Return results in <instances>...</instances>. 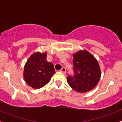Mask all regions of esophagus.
I'll return each mask as SVG.
<instances>
[{"instance_id": "34e87169", "label": "esophagus", "mask_w": 122, "mask_h": 122, "mask_svg": "<svg viewBox=\"0 0 122 122\" xmlns=\"http://www.w3.org/2000/svg\"><path fill=\"white\" fill-rule=\"evenodd\" d=\"M60 71H61L62 73H66V68H65V66H63V67L62 68V69L60 70Z\"/></svg>"}]
</instances>
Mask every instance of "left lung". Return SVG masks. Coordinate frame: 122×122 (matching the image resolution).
<instances>
[{
	"label": "left lung",
	"instance_id": "left-lung-1",
	"mask_svg": "<svg viewBox=\"0 0 122 122\" xmlns=\"http://www.w3.org/2000/svg\"><path fill=\"white\" fill-rule=\"evenodd\" d=\"M73 75L67 76L68 84L80 93L89 92L97 85L101 70L97 60L86 51H79L73 54Z\"/></svg>",
	"mask_w": 122,
	"mask_h": 122
}]
</instances>
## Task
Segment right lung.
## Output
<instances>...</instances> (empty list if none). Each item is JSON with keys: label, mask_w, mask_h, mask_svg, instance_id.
I'll use <instances>...</instances> for the list:
<instances>
[{"label": "right lung", "mask_w": 122, "mask_h": 122, "mask_svg": "<svg viewBox=\"0 0 122 122\" xmlns=\"http://www.w3.org/2000/svg\"><path fill=\"white\" fill-rule=\"evenodd\" d=\"M55 73L53 64L46 60V52H36L25 65L24 77L29 86L38 89L47 84Z\"/></svg>", "instance_id": "obj_1"}]
</instances>
